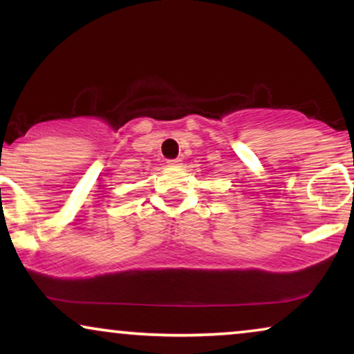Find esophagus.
Here are the masks:
<instances>
[{
    "mask_svg": "<svg viewBox=\"0 0 354 354\" xmlns=\"http://www.w3.org/2000/svg\"><path fill=\"white\" fill-rule=\"evenodd\" d=\"M181 160L180 158H173V160H168V167H173V168H178L181 167Z\"/></svg>",
    "mask_w": 354,
    "mask_h": 354,
    "instance_id": "34e87169",
    "label": "esophagus"
}]
</instances>
